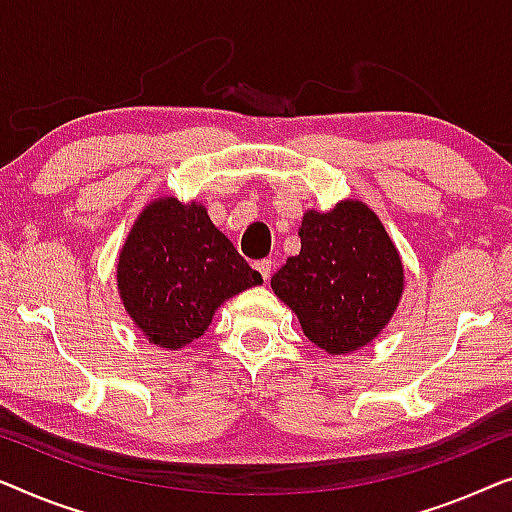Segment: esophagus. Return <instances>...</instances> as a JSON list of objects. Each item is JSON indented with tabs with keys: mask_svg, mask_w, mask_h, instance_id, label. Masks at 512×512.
I'll list each match as a JSON object with an SVG mask.
<instances>
[{
	"mask_svg": "<svg viewBox=\"0 0 512 512\" xmlns=\"http://www.w3.org/2000/svg\"><path fill=\"white\" fill-rule=\"evenodd\" d=\"M255 269L259 271V276H262V278H264V283H266V280L271 278L273 262H271V259H259V262H255Z\"/></svg>",
	"mask_w": 512,
	"mask_h": 512,
	"instance_id": "obj_1",
	"label": "esophagus"
}]
</instances>
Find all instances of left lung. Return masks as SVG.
I'll use <instances>...</instances> for the list:
<instances>
[{
  "mask_svg": "<svg viewBox=\"0 0 512 512\" xmlns=\"http://www.w3.org/2000/svg\"><path fill=\"white\" fill-rule=\"evenodd\" d=\"M301 250L271 278V290L327 355L369 345L403 294V262L392 236L364 201L343 199L327 213L306 211Z\"/></svg>",
  "mask_w": 512,
  "mask_h": 512,
  "instance_id": "8db88e82",
  "label": "left lung"
}]
</instances>
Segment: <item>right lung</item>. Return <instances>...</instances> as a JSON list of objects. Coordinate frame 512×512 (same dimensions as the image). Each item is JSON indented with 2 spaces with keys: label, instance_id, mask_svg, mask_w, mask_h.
Returning a JSON list of instances; mask_svg holds the SVG:
<instances>
[{
  "label": "right lung",
  "instance_id": "right-lung-1",
  "mask_svg": "<svg viewBox=\"0 0 512 512\" xmlns=\"http://www.w3.org/2000/svg\"><path fill=\"white\" fill-rule=\"evenodd\" d=\"M118 294L148 343L181 350L211 325L227 299L262 283L199 201L160 197L122 243Z\"/></svg>",
  "mask_w": 512,
  "mask_h": 512
}]
</instances>
